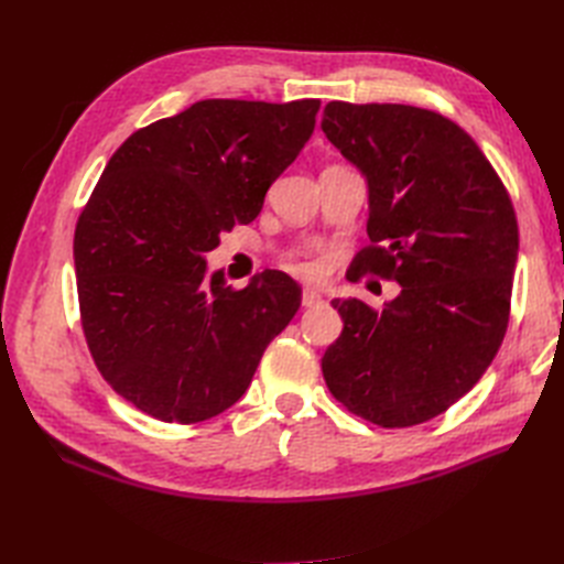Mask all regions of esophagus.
<instances>
[{"instance_id": "obj_1", "label": "esophagus", "mask_w": 564, "mask_h": 564, "mask_svg": "<svg viewBox=\"0 0 564 564\" xmlns=\"http://www.w3.org/2000/svg\"><path fill=\"white\" fill-rule=\"evenodd\" d=\"M301 303L305 305V308H315V305H319V303H322V296H319L317 289L305 286V289H303V294H301Z\"/></svg>"}]
</instances>
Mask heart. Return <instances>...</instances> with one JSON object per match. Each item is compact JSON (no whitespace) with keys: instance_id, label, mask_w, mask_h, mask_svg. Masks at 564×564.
<instances>
[{"instance_id":"1","label":"heart","mask_w":564,"mask_h":564,"mask_svg":"<svg viewBox=\"0 0 564 564\" xmlns=\"http://www.w3.org/2000/svg\"><path fill=\"white\" fill-rule=\"evenodd\" d=\"M286 263V268L292 270V272H296V275H301V278H317L319 275V263L315 261V259H308V256H303V253H292L289 256V259L284 261Z\"/></svg>"}]
</instances>
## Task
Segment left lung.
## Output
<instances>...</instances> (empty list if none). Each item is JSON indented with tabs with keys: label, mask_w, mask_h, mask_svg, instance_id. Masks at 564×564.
<instances>
[{
	"label": "left lung",
	"mask_w": 564,
	"mask_h": 564,
	"mask_svg": "<svg viewBox=\"0 0 564 564\" xmlns=\"http://www.w3.org/2000/svg\"><path fill=\"white\" fill-rule=\"evenodd\" d=\"M322 131L369 185L355 272L395 280L381 311L334 299L344 332L322 357L332 395L381 429L429 421L480 381L506 336L518 218L499 174L440 112L332 100Z\"/></svg>",
	"instance_id": "8db88e82"
}]
</instances>
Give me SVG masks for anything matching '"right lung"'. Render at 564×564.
<instances>
[{"instance_id":"add662e5","label":"right lung","mask_w":564,"mask_h":564,"mask_svg":"<svg viewBox=\"0 0 564 564\" xmlns=\"http://www.w3.org/2000/svg\"><path fill=\"white\" fill-rule=\"evenodd\" d=\"M317 98H209L117 148L75 228L82 329L104 379L135 409L197 423L245 395L301 305L265 270L245 289L207 278L220 232L259 216L315 129Z\"/></svg>"}]
</instances>
